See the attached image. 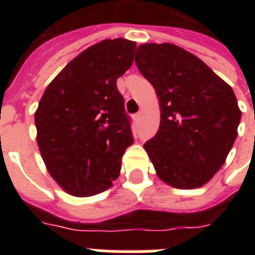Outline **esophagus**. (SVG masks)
<instances>
[{
    "label": "esophagus",
    "mask_w": 255,
    "mask_h": 255,
    "mask_svg": "<svg viewBox=\"0 0 255 255\" xmlns=\"http://www.w3.org/2000/svg\"><path fill=\"white\" fill-rule=\"evenodd\" d=\"M140 119H141V114H136L135 116H133V120H135V123H139L140 122Z\"/></svg>",
    "instance_id": "1"
}]
</instances>
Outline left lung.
<instances>
[{
  "mask_svg": "<svg viewBox=\"0 0 255 255\" xmlns=\"http://www.w3.org/2000/svg\"><path fill=\"white\" fill-rule=\"evenodd\" d=\"M135 61L159 98V131L144 144L157 177L177 189L205 185L237 139L242 112L233 88L173 43L140 45Z\"/></svg>",
  "mask_w": 255,
  "mask_h": 255,
  "instance_id": "obj_1",
  "label": "left lung"
}]
</instances>
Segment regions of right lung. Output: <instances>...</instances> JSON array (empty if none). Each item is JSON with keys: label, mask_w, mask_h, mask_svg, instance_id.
<instances>
[{"label": "right lung", "mask_w": 255, "mask_h": 255, "mask_svg": "<svg viewBox=\"0 0 255 255\" xmlns=\"http://www.w3.org/2000/svg\"><path fill=\"white\" fill-rule=\"evenodd\" d=\"M136 42L104 39L83 50L50 82L35 114L37 144L50 176L75 197L111 188L132 131L116 79L133 62Z\"/></svg>", "instance_id": "right-lung-1"}]
</instances>
